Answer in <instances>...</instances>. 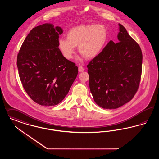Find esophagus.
Listing matches in <instances>:
<instances>
[{
    "label": "esophagus",
    "instance_id": "obj_1",
    "mask_svg": "<svg viewBox=\"0 0 159 159\" xmlns=\"http://www.w3.org/2000/svg\"><path fill=\"white\" fill-rule=\"evenodd\" d=\"M83 71H84L83 67H82V66H79V72H82Z\"/></svg>",
    "mask_w": 159,
    "mask_h": 159
}]
</instances>
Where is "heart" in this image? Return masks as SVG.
Listing matches in <instances>:
<instances>
[{
    "mask_svg": "<svg viewBox=\"0 0 159 159\" xmlns=\"http://www.w3.org/2000/svg\"><path fill=\"white\" fill-rule=\"evenodd\" d=\"M107 26L102 24H87L74 26L66 34V38H60L58 48L63 56L70 60L75 52V47L87 59H93L102 51L108 40Z\"/></svg>",
    "mask_w": 159,
    "mask_h": 159,
    "instance_id": "obj_1",
    "label": "heart"
}]
</instances>
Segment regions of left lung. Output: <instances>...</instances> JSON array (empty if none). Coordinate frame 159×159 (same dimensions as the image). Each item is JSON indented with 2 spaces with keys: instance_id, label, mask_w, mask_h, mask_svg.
Returning <instances> with one entry per match:
<instances>
[{
  "instance_id": "left-lung-1",
  "label": "left lung",
  "mask_w": 159,
  "mask_h": 159,
  "mask_svg": "<svg viewBox=\"0 0 159 159\" xmlns=\"http://www.w3.org/2000/svg\"><path fill=\"white\" fill-rule=\"evenodd\" d=\"M119 42L110 41L87 66L89 87L96 103L116 109L129 102L140 84L143 54L140 45L119 24Z\"/></svg>"
}]
</instances>
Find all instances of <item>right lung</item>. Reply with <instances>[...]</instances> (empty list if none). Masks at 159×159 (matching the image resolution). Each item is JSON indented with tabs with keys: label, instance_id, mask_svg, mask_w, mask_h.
I'll list each match as a JSON object with an SVG mask.
<instances>
[{
	"label": "right lung",
	"instance_id": "right-lung-1",
	"mask_svg": "<svg viewBox=\"0 0 159 159\" xmlns=\"http://www.w3.org/2000/svg\"><path fill=\"white\" fill-rule=\"evenodd\" d=\"M60 26L44 24L26 36L17 56L19 77L26 92L35 102L54 106L67 95L78 73L76 64L58 48Z\"/></svg>",
	"mask_w": 159,
	"mask_h": 159
}]
</instances>
